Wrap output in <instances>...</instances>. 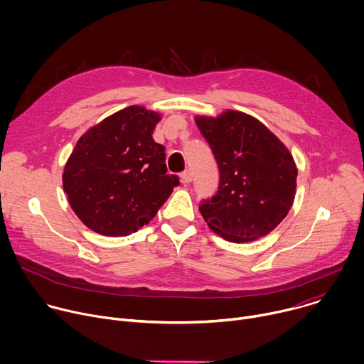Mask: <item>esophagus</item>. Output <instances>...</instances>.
<instances>
[{"label": "esophagus", "instance_id": "1", "mask_svg": "<svg viewBox=\"0 0 364 364\" xmlns=\"http://www.w3.org/2000/svg\"><path fill=\"white\" fill-rule=\"evenodd\" d=\"M191 180H193V174H191V171H190V170H186V171H183V173H181V181H183L184 184L191 183Z\"/></svg>", "mask_w": 364, "mask_h": 364}]
</instances>
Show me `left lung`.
Returning a JSON list of instances; mask_svg holds the SVG:
<instances>
[{
  "instance_id": "left-lung-1",
  "label": "left lung",
  "mask_w": 364,
  "mask_h": 364,
  "mask_svg": "<svg viewBox=\"0 0 364 364\" xmlns=\"http://www.w3.org/2000/svg\"><path fill=\"white\" fill-rule=\"evenodd\" d=\"M194 119L220 171L218 193L198 205L207 226L236 243L272 232L295 198L298 170L288 148L261 121L239 111Z\"/></svg>"
}]
</instances>
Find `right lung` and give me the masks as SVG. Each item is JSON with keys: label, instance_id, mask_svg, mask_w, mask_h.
Instances as JSON below:
<instances>
[{"label": "right lung", "instance_id": "right-lung-1", "mask_svg": "<svg viewBox=\"0 0 364 364\" xmlns=\"http://www.w3.org/2000/svg\"><path fill=\"white\" fill-rule=\"evenodd\" d=\"M159 112L132 105L89 128L63 171V190L90 230L128 236L157 215L180 184L167 174L166 148L152 138Z\"/></svg>", "mask_w": 364, "mask_h": 364}]
</instances>
